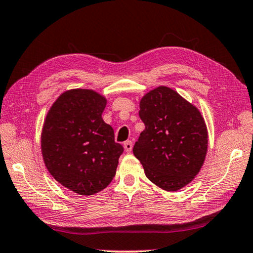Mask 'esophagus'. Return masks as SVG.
Returning a JSON list of instances; mask_svg holds the SVG:
<instances>
[{"label": "esophagus", "instance_id": "obj_1", "mask_svg": "<svg viewBox=\"0 0 253 253\" xmlns=\"http://www.w3.org/2000/svg\"><path fill=\"white\" fill-rule=\"evenodd\" d=\"M123 146H125L126 152H127V153H130V152L132 151L133 143H132V141H126V142H125V144H123Z\"/></svg>", "mask_w": 253, "mask_h": 253}]
</instances>
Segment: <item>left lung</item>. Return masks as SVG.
I'll list each match as a JSON object with an SVG mask.
<instances>
[{
	"label": "left lung",
	"instance_id": "left-lung-1",
	"mask_svg": "<svg viewBox=\"0 0 253 253\" xmlns=\"http://www.w3.org/2000/svg\"><path fill=\"white\" fill-rule=\"evenodd\" d=\"M145 126L133 147L146 177L160 188L176 192L195 178L204 164L208 132L201 111L182 96L160 85L140 101Z\"/></svg>",
	"mask_w": 253,
	"mask_h": 253
}]
</instances>
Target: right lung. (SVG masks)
Listing matches in <instances>:
<instances>
[{
    "label": "right lung",
    "instance_id": "obj_1",
    "mask_svg": "<svg viewBox=\"0 0 253 253\" xmlns=\"http://www.w3.org/2000/svg\"><path fill=\"white\" fill-rule=\"evenodd\" d=\"M107 99L91 89L67 90L47 113L41 136L50 175L84 196L99 193L116 175L123 147L102 119Z\"/></svg>",
    "mask_w": 253,
    "mask_h": 253
}]
</instances>
